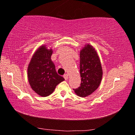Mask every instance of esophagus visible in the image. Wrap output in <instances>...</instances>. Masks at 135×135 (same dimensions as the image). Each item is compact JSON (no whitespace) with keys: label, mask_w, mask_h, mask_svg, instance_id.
Instances as JSON below:
<instances>
[{"label":"esophagus","mask_w":135,"mask_h":135,"mask_svg":"<svg viewBox=\"0 0 135 135\" xmlns=\"http://www.w3.org/2000/svg\"><path fill=\"white\" fill-rule=\"evenodd\" d=\"M64 78L66 80H68V74H64Z\"/></svg>","instance_id":"1"}]
</instances>
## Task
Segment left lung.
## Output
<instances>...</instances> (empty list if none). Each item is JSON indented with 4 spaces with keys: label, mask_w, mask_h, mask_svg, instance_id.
Masks as SVG:
<instances>
[{
    "label": "left lung",
    "mask_w": 135,
    "mask_h": 135,
    "mask_svg": "<svg viewBox=\"0 0 135 135\" xmlns=\"http://www.w3.org/2000/svg\"><path fill=\"white\" fill-rule=\"evenodd\" d=\"M80 86L73 89L77 95L86 97L98 88L103 77L101 64L95 49L86 44L80 51Z\"/></svg>",
    "instance_id": "8db88e82"
}]
</instances>
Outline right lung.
Wrapping results in <instances>:
<instances>
[{
  "label": "right lung",
  "mask_w": 135,
  "mask_h": 135,
  "mask_svg": "<svg viewBox=\"0 0 135 135\" xmlns=\"http://www.w3.org/2000/svg\"><path fill=\"white\" fill-rule=\"evenodd\" d=\"M53 50L42 45L37 50L27 68V77L32 89L42 97L51 95L56 85L64 80L57 74L51 60Z\"/></svg>",
  "instance_id": "1"
}]
</instances>
